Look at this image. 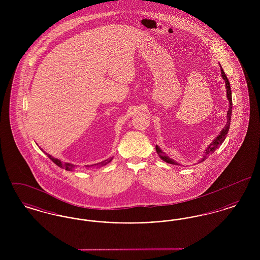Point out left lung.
<instances>
[{
    "instance_id": "8db88e82",
    "label": "left lung",
    "mask_w": 260,
    "mask_h": 260,
    "mask_svg": "<svg viewBox=\"0 0 260 260\" xmlns=\"http://www.w3.org/2000/svg\"><path fill=\"white\" fill-rule=\"evenodd\" d=\"M221 74H222L221 76H222L223 80L225 81V86H226V90H227V99L229 100V104H230V105H229V109H228V111H227V123H226V125L224 126V128L221 131L220 135L217 136V137L210 143L208 148L206 149L205 156H204L203 160L201 161H205L210 155H211L216 149L218 148V147L222 144L224 139L226 138V136H227V134H228V132H229V127H230L231 114H232V95H231L232 93H231L230 83H229V81H228L227 76L225 75L224 71H223L222 67H221ZM156 151H157L158 155L161 157V159L162 161H167V162H169V164H173V165H178L176 161H174L173 160H172V159H170V157L166 156V153L162 152L161 149L159 148L158 146H156Z\"/></svg>"
}]
</instances>
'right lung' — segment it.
Instances as JSON below:
<instances>
[{
    "label": "right lung",
    "instance_id": "add662e5",
    "mask_svg": "<svg viewBox=\"0 0 260 260\" xmlns=\"http://www.w3.org/2000/svg\"><path fill=\"white\" fill-rule=\"evenodd\" d=\"M48 155V157L50 158L51 161H53L56 166H58V167H60L62 169H65L66 171H75V170H78L79 169V167L78 166H76V165H73V164H70V162H61L60 160H58V159H55V158H53L52 156H50L49 154H47ZM112 161L111 159H108V160H105V161H101L100 164V166H103V165H106V164H108V162H110Z\"/></svg>",
    "mask_w": 260,
    "mask_h": 260
}]
</instances>
